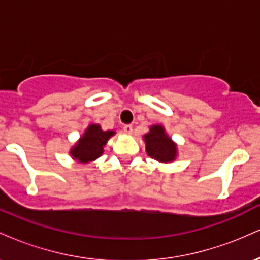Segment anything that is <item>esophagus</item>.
<instances>
[{"instance_id":"1","label":"esophagus","mask_w":260,"mask_h":260,"mask_svg":"<svg viewBox=\"0 0 260 260\" xmlns=\"http://www.w3.org/2000/svg\"><path fill=\"white\" fill-rule=\"evenodd\" d=\"M123 132L126 133V134H132V132H133L132 124H124V126H123Z\"/></svg>"}]
</instances>
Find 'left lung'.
<instances>
[{"mask_svg":"<svg viewBox=\"0 0 260 260\" xmlns=\"http://www.w3.org/2000/svg\"><path fill=\"white\" fill-rule=\"evenodd\" d=\"M145 149L149 156L161 161L170 162L175 160L176 145L171 139L166 136L162 126H153L150 132L144 136Z\"/></svg>","mask_w":260,"mask_h":260,"instance_id":"1","label":"left lung"}]
</instances>
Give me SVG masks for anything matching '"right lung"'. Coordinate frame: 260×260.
<instances>
[{
  "instance_id": "obj_1",
  "label": "right lung",
  "mask_w": 260,
  "mask_h": 260,
  "mask_svg": "<svg viewBox=\"0 0 260 260\" xmlns=\"http://www.w3.org/2000/svg\"><path fill=\"white\" fill-rule=\"evenodd\" d=\"M113 134H115L113 131L104 132L98 124H90L79 142L74 145L71 154L80 162H88L98 159L103 154L104 145Z\"/></svg>"
}]
</instances>
